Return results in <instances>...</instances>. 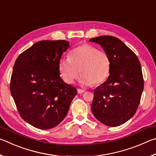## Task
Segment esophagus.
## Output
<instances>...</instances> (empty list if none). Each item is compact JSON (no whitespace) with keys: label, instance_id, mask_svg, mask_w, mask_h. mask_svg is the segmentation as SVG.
<instances>
[{"label":"esophagus","instance_id":"34e87169","mask_svg":"<svg viewBox=\"0 0 156 156\" xmlns=\"http://www.w3.org/2000/svg\"><path fill=\"white\" fill-rule=\"evenodd\" d=\"M84 92V90L83 89H78V94H83Z\"/></svg>","mask_w":156,"mask_h":156}]
</instances>
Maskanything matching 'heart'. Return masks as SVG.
<instances>
[{
  "instance_id": "heart-1",
  "label": "heart",
  "mask_w": 156,
  "mask_h": 156,
  "mask_svg": "<svg viewBox=\"0 0 156 156\" xmlns=\"http://www.w3.org/2000/svg\"><path fill=\"white\" fill-rule=\"evenodd\" d=\"M111 61L105 51L89 44H83L70 51L69 58H61L58 69L67 84H72L82 73L80 83L89 86L103 83L109 75Z\"/></svg>"
}]
</instances>
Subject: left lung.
<instances>
[{
	"label": "left lung",
	"mask_w": 156,
	"mask_h": 156,
	"mask_svg": "<svg viewBox=\"0 0 156 156\" xmlns=\"http://www.w3.org/2000/svg\"><path fill=\"white\" fill-rule=\"evenodd\" d=\"M89 41L99 44L111 61L109 78L94 90L92 113L105 125L119 126L133 117L140 102L144 89L140 62L116 37L100 36Z\"/></svg>",
	"instance_id": "left-lung-1"
}]
</instances>
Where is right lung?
<instances>
[{"instance_id": "obj_1", "label": "right lung", "mask_w": 156, "mask_h": 156, "mask_svg": "<svg viewBox=\"0 0 156 156\" xmlns=\"http://www.w3.org/2000/svg\"><path fill=\"white\" fill-rule=\"evenodd\" d=\"M69 43L41 41L19 55L14 63L10 91L20 117L30 125L49 129L67 115L76 89L60 76L58 62Z\"/></svg>"}]
</instances>
